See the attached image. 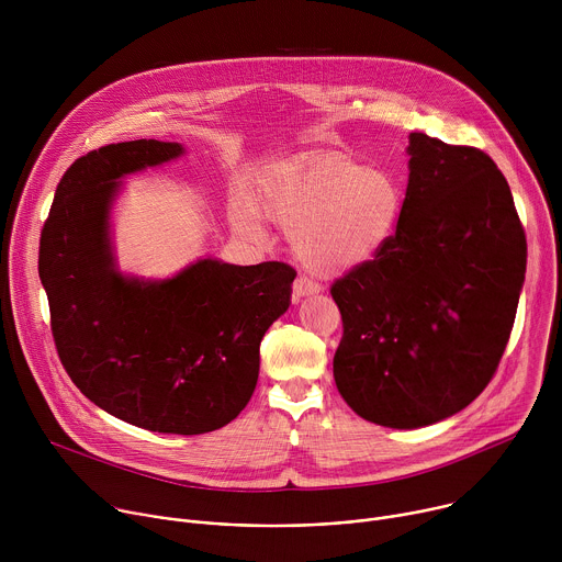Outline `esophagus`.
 Instances as JSON below:
<instances>
[{"instance_id":"1","label":"esophagus","mask_w":562,"mask_h":562,"mask_svg":"<svg viewBox=\"0 0 562 562\" xmlns=\"http://www.w3.org/2000/svg\"><path fill=\"white\" fill-rule=\"evenodd\" d=\"M319 291V284L317 282H313L311 278H306V276H300V278H295V282H293V297L297 300V297H304V295H311V293H317Z\"/></svg>"}]
</instances>
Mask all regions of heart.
Here are the masks:
<instances>
[{"label":"heart","instance_id":"b5f03b06","mask_svg":"<svg viewBox=\"0 0 562 562\" xmlns=\"http://www.w3.org/2000/svg\"><path fill=\"white\" fill-rule=\"evenodd\" d=\"M403 204V191L389 173L338 155L271 171L260 198L265 215L293 231L300 260L327 276L373 260L393 237ZM231 222L247 237L265 235L260 209L247 198L233 204Z\"/></svg>","mask_w":562,"mask_h":562}]
</instances>
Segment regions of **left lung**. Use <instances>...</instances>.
I'll use <instances>...</instances> for the list:
<instances>
[{
    "label": "left lung",
    "mask_w": 562,
    "mask_h": 562,
    "mask_svg": "<svg viewBox=\"0 0 562 562\" xmlns=\"http://www.w3.org/2000/svg\"><path fill=\"white\" fill-rule=\"evenodd\" d=\"M409 184L386 247L331 284L334 378L364 420L418 429L483 393L509 342L527 239L494 159L409 135Z\"/></svg>",
    "instance_id": "obj_1"
}]
</instances>
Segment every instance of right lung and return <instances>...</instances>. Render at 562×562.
<instances>
[{
  "mask_svg": "<svg viewBox=\"0 0 562 562\" xmlns=\"http://www.w3.org/2000/svg\"><path fill=\"white\" fill-rule=\"evenodd\" d=\"M180 153L176 142L133 139L77 157L42 226L40 278L55 349L75 386L128 425L195 436L247 407L262 336L289 308L295 269L200 260L165 282L115 271V180Z\"/></svg>",
  "mask_w": 562,
  "mask_h": 562,
  "instance_id": "obj_1",
  "label": "right lung"
}]
</instances>
